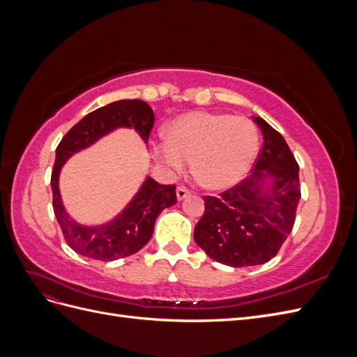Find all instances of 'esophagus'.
<instances>
[{
    "label": "esophagus",
    "instance_id": "34e87169",
    "mask_svg": "<svg viewBox=\"0 0 357 357\" xmlns=\"http://www.w3.org/2000/svg\"><path fill=\"white\" fill-rule=\"evenodd\" d=\"M176 193H177V199H178V201H183V199L188 198V197L190 195V192H189L186 188H183V186H178L177 190H176Z\"/></svg>",
    "mask_w": 357,
    "mask_h": 357
}]
</instances>
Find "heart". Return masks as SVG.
<instances>
[{
  "label": "heart",
  "mask_w": 357,
  "mask_h": 357,
  "mask_svg": "<svg viewBox=\"0 0 357 357\" xmlns=\"http://www.w3.org/2000/svg\"><path fill=\"white\" fill-rule=\"evenodd\" d=\"M259 132L247 117L192 112L167 128V142L153 146V155L169 172H183L192 160V174L201 186L226 190L240 183L253 165Z\"/></svg>",
  "instance_id": "obj_1"
}]
</instances>
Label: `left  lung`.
I'll use <instances>...</instances> for the list:
<instances>
[{
    "instance_id": "left-lung-1",
    "label": "left lung",
    "mask_w": 357,
    "mask_h": 357,
    "mask_svg": "<svg viewBox=\"0 0 357 357\" xmlns=\"http://www.w3.org/2000/svg\"><path fill=\"white\" fill-rule=\"evenodd\" d=\"M264 147L250 176L219 197H204L193 238L215 262L262 265L278 253L294 228L301 199L299 165L282 134L253 117Z\"/></svg>"
}]
</instances>
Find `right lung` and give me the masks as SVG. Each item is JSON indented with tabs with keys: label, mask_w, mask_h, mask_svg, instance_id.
I'll return each instance as SVG.
<instances>
[{
	"label": "right lung",
	"mask_w": 357,
	"mask_h": 357,
	"mask_svg": "<svg viewBox=\"0 0 357 357\" xmlns=\"http://www.w3.org/2000/svg\"><path fill=\"white\" fill-rule=\"evenodd\" d=\"M153 122L155 114L147 102L121 100L86 114L61 139L50 178L53 211L63 238L75 253L102 262L131 256L142 250L152 238L155 222L162 210L177 202L176 185H159L152 177H147L125 210L104 225H80L70 218L62 204L59 172L74 153L92 146L117 128H134L147 143Z\"/></svg>",
	"instance_id": "right-lung-1"
}]
</instances>
